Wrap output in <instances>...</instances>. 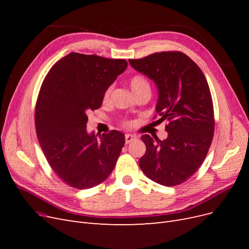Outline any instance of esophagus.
Listing matches in <instances>:
<instances>
[{
	"label": "esophagus",
	"instance_id": "esophagus-1",
	"mask_svg": "<svg viewBox=\"0 0 249 249\" xmlns=\"http://www.w3.org/2000/svg\"><path fill=\"white\" fill-rule=\"evenodd\" d=\"M125 144H129V143H131V142H133V141H135L137 139V137L136 136H134V135H125Z\"/></svg>",
	"mask_w": 249,
	"mask_h": 249
}]
</instances>
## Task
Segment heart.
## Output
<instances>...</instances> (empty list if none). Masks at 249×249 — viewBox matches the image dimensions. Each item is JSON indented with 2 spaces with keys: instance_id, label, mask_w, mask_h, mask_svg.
I'll return each instance as SVG.
<instances>
[{
  "instance_id": "heart-1",
  "label": "heart",
  "mask_w": 249,
  "mask_h": 249,
  "mask_svg": "<svg viewBox=\"0 0 249 249\" xmlns=\"http://www.w3.org/2000/svg\"><path fill=\"white\" fill-rule=\"evenodd\" d=\"M130 87L132 89V91L134 93H137L139 91H142V90H149L150 91V85H149V82L146 78L142 77V76H134L131 80H130ZM111 90H112V87H108L106 89V91L104 92V96H103V100L104 102H107L109 96H110V93H111ZM130 123L129 122H124L123 123V125L127 127L130 126Z\"/></svg>"
}]
</instances>
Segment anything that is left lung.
Returning a JSON list of instances; mask_svg holds the SVG:
<instances>
[{
    "instance_id": "left-lung-1",
    "label": "left lung",
    "mask_w": 249,
    "mask_h": 249,
    "mask_svg": "<svg viewBox=\"0 0 249 249\" xmlns=\"http://www.w3.org/2000/svg\"><path fill=\"white\" fill-rule=\"evenodd\" d=\"M129 62L157 84L159 118L156 123H167L165 140H154L149 135L141 137L146 152L139 166L158 184H182L198 170L214 136V107L205 74L191 58L178 51L154 53Z\"/></svg>"
}]
</instances>
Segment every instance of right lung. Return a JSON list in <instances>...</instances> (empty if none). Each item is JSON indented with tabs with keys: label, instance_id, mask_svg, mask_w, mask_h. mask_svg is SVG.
I'll use <instances>...</instances> for the list:
<instances>
[{
	"label": "right lung",
	"instance_id": "obj_1",
	"mask_svg": "<svg viewBox=\"0 0 249 249\" xmlns=\"http://www.w3.org/2000/svg\"><path fill=\"white\" fill-rule=\"evenodd\" d=\"M127 66L124 59L71 53L52 66L35 107V129L51 168L65 184L89 189L103 183L124 145V135L86 132L87 112L102 106L104 92Z\"/></svg>",
	"mask_w": 249,
	"mask_h": 249
}]
</instances>
